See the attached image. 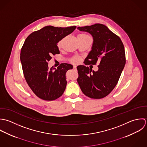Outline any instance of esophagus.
<instances>
[{
  "label": "esophagus",
  "mask_w": 147,
  "mask_h": 147,
  "mask_svg": "<svg viewBox=\"0 0 147 147\" xmlns=\"http://www.w3.org/2000/svg\"><path fill=\"white\" fill-rule=\"evenodd\" d=\"M73 69H77L76 66H73Z\"/></svg>",
  "instance_id": "34e87169"
}]
</instances>
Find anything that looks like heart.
<instances>
[{
  "label": "heart",
  "instance_id": "heart-1",
  "mask_svg": "<svg viewBox=\"0 0 147 147\" xmlns=\"http://www.w3.org/2000/svg\"><path fill=\"white\" fill-rule=\"evenodd\" d=\"M88 36L87 34H84V33H81L80 34H78V38H84V37H88ZM62 40H60L58 42L57 44V47L59 48H60L61 47H62ZM80 59L79 57H73L71 59H70V62L72 63H77L80 62Z\"/></svg>",
  "mask_w": 147,
  "mask_h": 147
}]
</instances>
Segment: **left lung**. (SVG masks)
Instances as JSON below:
<instances>
[{
  "mask_svg": "<svg viewBox=\"0 0 147 147\" xmlns=\"http://www.w3.org/2000/svg\"><path fill=\"white\" fill-rule=\"evenodd\" d=\"M93 37L92 50L85 65H98L96 71L84 65L78 66L77 82L82 92L89 98L101 99L108 95L117 85L125 64V54L120 37L102 24L78 27Z\"/></svg>",
  "mask_w": 147,
  "mask_h": 147,
  "instance_id": "left-lung-1",
  "label": "left lung"
}]
</instances>
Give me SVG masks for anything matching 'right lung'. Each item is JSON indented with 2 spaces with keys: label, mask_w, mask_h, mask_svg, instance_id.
Returning <instances> with one entry per match:
<instances>
[{
  "label": "right lung",
  "mask_w": 147,
  "mask_h": 147,
  "mask_svg": "<svg viewBox=\"0 0 147 147\" xmlns=\"http://www.w3.org/2000/svg\"><path fill=\"white\" fill-rule=\"evenodd\" d=\"M76 28V26H46L30 33L21 49L20 61L25 79L35 95L43 100H56L65 90V74L73 66L63 63L57 69L53 67L49 69L48 62L53 55L59 53V41Z\"/></svg>",
  "instance_id": "right-lung-1"
}]
</instances>
